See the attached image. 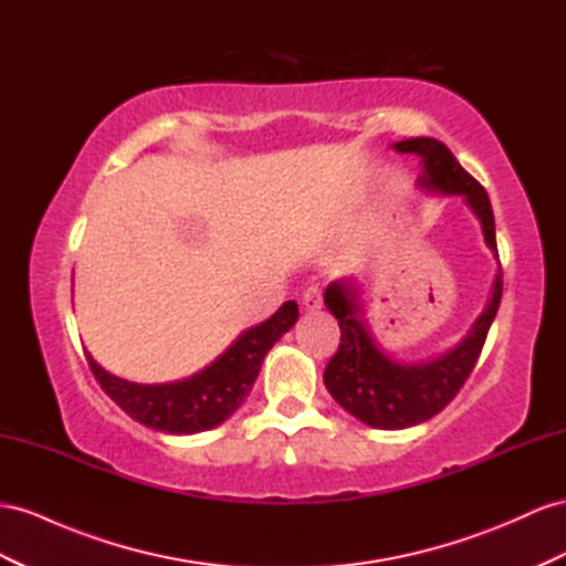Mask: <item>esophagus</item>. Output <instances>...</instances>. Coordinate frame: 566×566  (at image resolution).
Here are the masks:
<instances>
[{
	"mask_svg": "<svg viewBox=\"0 0 566 566\" xmlns=\"http://www.w3.org/2000/svg\"><path fill=\"white\" fill-rule=\"evenodd\" d=\"M302 304H304V310H310V312L321 310V304H324V293H321V287L318 285H310L307 290H304Z\"/></svg>",
	"mask_w": 566,
	"mask_h": 566,
	"instance_id": "34e87169",
	"label": "esophagus"
}]
</instances>
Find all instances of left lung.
<instances>
[{
	"label": "left lung",
	"instance_id": "8db88e82",
	"mask_svg": "<svg viewBox=\"0 0 566 566\" xmlns=\"http://www.w3.org/2000/svg\"><path fill=\"white\" fill-rule=\"evenodd\" d=\"M395 151L421 159L419 188L440 195H462L467 207L476 213L488 250L497 256L495 219L488 192L471 178L452 151L433 137H409L395 143ZM500 264V262H497ZM359 285L353 279L333 281L324 302L340 324V347L324 371V384L333 400L371 429H409L436 417L476 366L485 335L502 297V271L497 266L491 297L473 326L450 353L429 361H397L376 343L364 318Z\"/></svg>",
	"mask_w": 566,
	"mask_h": 566
}]
</instances>
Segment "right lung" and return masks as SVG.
Returning a JSON list of instances; mask_svg holds the SVG:
<instances>
[{
	"mask_svg": "<svg viewBox=\"0 0 566 566\" xmlns=\"http://www.w3.org/2000/svg\"><path fill=\"white\" fill-rule=\"evenodd\" d=\"M295 321L297 302L287 300L264 324L240 333L238 340L207 369L186 380H174V384H133L102 369L90 353H85V357L104 392L130 419L161 433L190 436L223 423L248 400L266 353L283 333L295 326Z\"/></svg>",
	"mask_w": 566,
	"mask_h": 566,
	"instance_id": "right-lung-1",
	"label": "right lung"
}]
</instances>
